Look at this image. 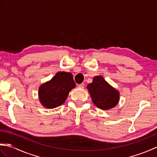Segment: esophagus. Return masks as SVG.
Listing matches in <instances>:
<instances>
[{
    "label": "esophagus",
    "mask_w": 157,
    "mask_h": 157,
    "mask_svg": "<svg viewBox=\"0 0 157 157\" xmlns=\"http://www.w3.org/2000/svg\"><path fill=\"white\" fill-rule=\"evenodd\" d=\"M78 87L79 88H81V89H83L84 88V84H79L78 85Z\"/></svg>",
    "instance_id": "34e87169"
}]
</instances>
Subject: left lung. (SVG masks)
<instances>
[{
    "label": "left lung",
    "mask_w": 157,
    "mask_h": 157,
    "mask_svg": "<svg viewBox=\"0 0 157 157\" xmlns=\"http://www.w3.org/2000/svg\"><path fill=\"white\" fill-rule=\"evenodd\" d=\"M87 89L93 103L102 110L114 108L119 102V92L101 75L94 77L92 82L88 84Z\"/></svg>",
    "instance_id": "obj_1"
}]
</instances>
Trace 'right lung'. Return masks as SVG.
Segmentation results:
<instances>
[{
    "instance_id": "right-lung-1",
    "label": "right lung",
    "mask_w": 157,
    "mask_h": 157,
    "mask_svg": "<svg viewBox=\"0 0 157 157\" xmlns=\"http://www.w3.org/2000/svg\"><path fill=\"white\" fill-rule=\"evenodd\" d=\"M75 87L71 73L59 71L51 80L39 87V101L46 109L56 108L65 102L69 92Z\"/></svg>"
}]
</instances>
